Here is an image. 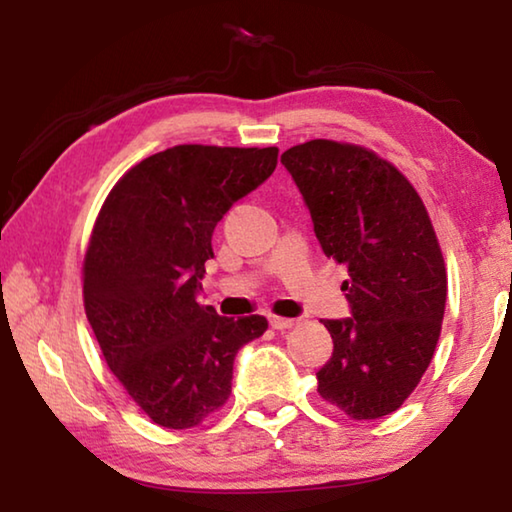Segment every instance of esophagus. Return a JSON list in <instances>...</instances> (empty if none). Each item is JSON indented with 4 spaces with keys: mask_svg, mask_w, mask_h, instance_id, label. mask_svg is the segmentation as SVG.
I'll return each instance as SVG.
<instances>
[{
    "mask_svg": "<svg viewBox=\"0 0 512 512\" xmlns=\"http://www.w3.org/2000/svg\"><path fill=\"white\" fill-rule=\"evenodd\" d=\"M268 320H271V327L277 329V332H284V329H291L298 323V320H293V318H280V316H271Z\"/></svg>",
    "mask_w": 512,
    "mask_h": 512,
    "instance_id": "1",
    "label": "esophagus"
}]
</instances>
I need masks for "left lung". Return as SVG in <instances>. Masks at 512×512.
<instances>
[{
	"mask_svg": "<svg viewBox=\"0 0 512 512\" xmlns=\"http://www.w3.org/2000/svg\"><path fill=\"white\" fill-rule=\"evenodd\" d=\"M327 257L348 266V318L323 320L334 352L318 393L354 420L397 411L436 350L447 273L418 192L361 146L311 140L282 153Z\"/></svg>",
	"mask_w": 512,
	"mask_h": 512,
	"instance_id": "1",
	"label": "left lung"
}]
</instances>
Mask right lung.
I'll use <instances>...</instances> for the list:
<instances>
[{
    "instance_id": "1",
    "label": "right lung",
    "mask_w": 512,
    "mask_h": 512,
    "mask_svg": "<svg viewBox=\"0 0 512 512\" xmlns=\"http://www.w3.org/2000/svg\"><path fill=\"white\" fill-rule=\"evenodd\" d=\"M275 164V146H173L135 164L101 207L85 314L110 370L160 427H196L221 409L237 352L266 332L264 316H219L198 293L216 223Z\"/></svg>"
}]
</instances>
